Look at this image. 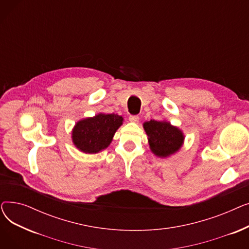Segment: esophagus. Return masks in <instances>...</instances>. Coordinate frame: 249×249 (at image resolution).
<instances>
[{
    "label": "esophagus",
    "mask_w": 249,
    "mask_h": 249,
    "mask_svg": "<svg viewBox=\"0 0 249 249\" xmlns=\"http://www.w3.org/2000/svg\"><path fill=\"white\" fill-rule=\"evenodd\" d=\"M129 120L131 121V122L137 123L139 121V116L138 115H130L129 116Z\"/></svg>",
    "instance_id": "1"
}]
</instances>
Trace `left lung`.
Segmentation results:
<instances>
[{"mask_svg": "<svg viewBox=\"0 0 249 249\" xmlns=\"http://www.w3.org/2000/svg\"><path fill=\"white\" fill-rule=\"evenodd\" d=\"M151 151L160 158L177 152L184 142V135L180 130L165 121L150 120L143 124Z\"/></svg>", "mask_w": 249, "mask_h": 249, "instance_id": "1", "label": "left lung"}]
</instances>
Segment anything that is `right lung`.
Instances as JSON below:
<instances>
[{"label":"right lung","mask_w":249,"mask_h":249,"mask_svg":"<svg viewBox=\"0 0 249 249\" xmlns=\"http://www.w3.org/2000/svg\"><path fill=\"white\" fill-rule=\"evenodd\" d=\"M123 118L116 114H98L77 122L72 131L74 145L85 153H97L107 148Z\"/></svg>","instance_id":"right-lung-1"}]
</instances>
